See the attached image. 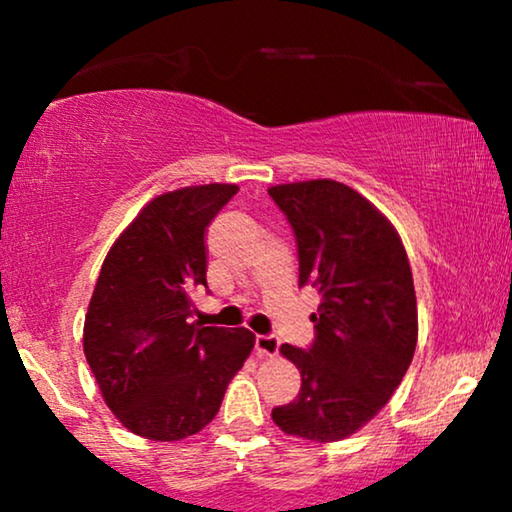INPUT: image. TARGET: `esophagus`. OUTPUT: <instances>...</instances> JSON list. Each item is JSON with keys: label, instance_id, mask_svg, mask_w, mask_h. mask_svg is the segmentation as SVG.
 <instances>
[{"label": "esophagus", "instance_id": "obj_1", "mask_svg": "<svg viewBox=\"0 0 512 512\" xmlns=\"http://www.w3.org/2000/svg\"><path fill=\"white\" fill-rule=\"evenodd\" d=\"M279 352V338L275 335H256V354L275 356Z\"/></svg>", "mask_w": 512, "mask_h": 512}]
</instances>
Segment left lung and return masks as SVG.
<instances>
[{"mask_svg":"<svg viewBox=\"0 0 512 512\" xmlns=\"http://www.w3.org/2000/svg\"><path fill=\"white\" fill-rule=\"evenodd\" d=\"M298 244V286L321 303L314 342L282 345L300 370V391L272 410L289 436L333 443L384 408L417 347V298L408 254L387 216L333 179L268 188Z\"/></svg>","mask_w":512,"mask_h":512,"instance_id":"left-lung-1","label":"left lung"}]
</instances>
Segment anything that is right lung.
I'll return each instance as SVG.
<instances>
[{
	"label": "right lung",
	"mask_w": 512,
	"mask_h": 512,
	"mask_svg": "<svg viewBox=\"0 0 512 512\" xmlns=\"http://www.w3.org/2000/svg\"><path fill=\"white\" fill-rule=\"evenodd\" d=\"M235 184L186 186L153 198L104 258L83 324V352L104 403L125 429L181 440L212 422L256 335L191 324L207 286L205 233Z\"/></svg>",
	"instance_id": "1"
}]
</instances>
